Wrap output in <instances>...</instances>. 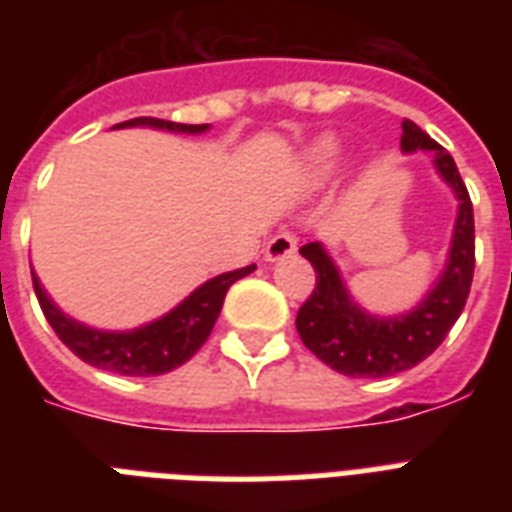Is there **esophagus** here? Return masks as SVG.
<instances>
[{
  "label": "esophagus",
  "mask_w": 512,
  "mask_h": 512,
  "mask_svg": "<svg viewBox=\"0 0 512 512\" xmlns=\"http://www.w3.org/2000/svg\"><path fill=\"white\" fill-rule=\"evenodd\" d=\"M297 249V236L289 231H279L268 241V247H265V260H284V257L295 255Z\"/></svg>",
  "instance_id": "34e87169"
}]
</instances>
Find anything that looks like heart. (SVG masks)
I'll list each match as a JSON object with an SVG mask.
<instances>
[{
	"label": "heart",
	"instance_id": "obj_1",
	"mask_svg": "<svg viewBox=\"0 0 512 512\" xmlns=\"http://www.w3.org/2000/svg\"><path fill=\"white\" fill-rule=\"evenodd\" d=\"M337 159H340V148L332 138H324L319 143H313L308 148V154L303 159V175L311 180V183H321L327 180L337 167Z\"/></svg>",
	"mask_w": 512,
	"mask_h": 512
}]
</instances>
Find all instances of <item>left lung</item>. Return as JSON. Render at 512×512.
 Wrapping results in <instances>:
<instances>
[{"label":"left lung","mask_w":512,"mask_h":512,"mask_svg":"<svg viewBox=\"0 0 512 512\" xmlns=\"http://www.w3.org/2000/svg\"><path fill=\"white\" fill-rule=\"evenodd\" d=\"M401 148L404 151H433L438 172L460 199V215L454 225L449 265L417 311L401 319H372L348 297L337 276L335 263L321 244H305L300 255L316 271V287L297 311V332L305 348L316 353L335 372L348 377H390L406 372L433 353L444 342L454 321L468 303L473 268H476V225L473 201L462 183L452 154L441 148L428 132L412 119H404Z\"/></svg>","instance_id":"left-lung-1"}]
</instances>
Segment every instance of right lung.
<instances>
[{"label": "right lung", "mask_w": 512, "mask_h": 512, "mask_svg": "<svg viewBox=\"0 0 512 512\" xmlns=\"http://www.w3.org/2000/svg\"><path fill=\"white\" fill-rule=\"evenodd\" d=\"M138 124L172 132L207 130V124H177L167 122V119H154V116H138V119H130V122L116 124V127H138ZM252 271H255V265L215 276L207 284H201L188 300H183L164 319L154 321V324H148L143 329H135V332H124V335L87 329L82 324H76V321L66 319L50 303V297L44 295L42 284L34 276V271H31V279H34V292L39 305H42L44 319L50 321V327L55 329L60 342L74 356L82 358L84 364L98 366V369H106V372L127 374V377H156V374H167L177 366H183L207 342L209 332H212L217 316H220L228 287Z\"/></svg>", "instance_id": "add662e5"}]
</instances>
